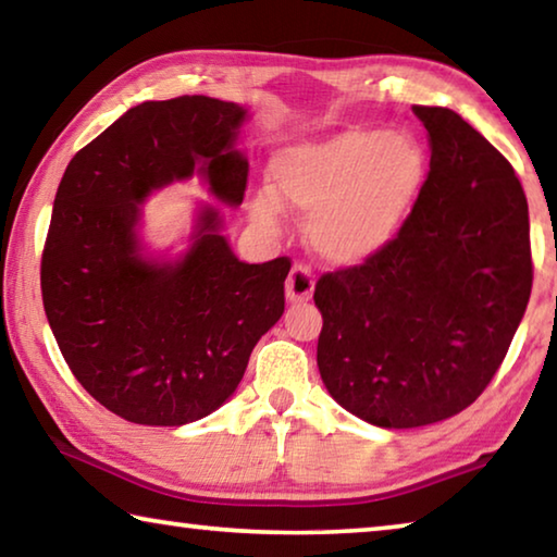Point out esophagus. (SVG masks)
I'll list each match as a JSON object with an SVG mask.
<instances>
[{
    "label": "esophagus",
    "instance_id": "34e87169",
    "mask_svg": "<svg viewBox=\"0 0 557 557\" xmlns=\"http://www.w3.org/2000/svg\"><path fill=\"white\" fill-rule=\"evenodd\" d=\"M287 299L289 301H309L312 299V292H314V277H312V270L307 265H292L289 270V277H287Z\"/></svg>",
    "mask_w": 557,
    "mask_h": 557
}]
</instances>
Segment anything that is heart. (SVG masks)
<instances>
[{
	"instance_id": "b5f03b06",
	"label": "heart",
	"mask_w": 557,
	"mask_h": 557,
	"mask_svg": "<svg viewBox=\"0 0 557 557\" xmlns=\"http://www.w3.org/2000/svg\"><path fill=\"white\" fill-rule=\"evenodd\" d=\"M272 191L250 199L252 221L268 231L282 206L309 213L307 240L332 265H361L393 245L428 182V154L410 132L346 129L319 143L280 149Z\"/></svg>"
}]
</instances>
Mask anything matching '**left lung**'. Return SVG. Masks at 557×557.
<instances>
[{
	"instance_id": "1",
	"label": "left lung",
	"mask_w": 557,
	"mask_h": 557,
	"mask_svg": "<svg viewBox=\"0 0 557 557\" xmlns=\"http://www.w3.org/2000/svg\"><path fill=\"white\" fill-rule=\"evenodd\" d=\"M430 172L381 256L317 282V366L332 398L408 430L469 408L506 358L533 287L523 186L455 110L414 106Z\"/></svg>"
}]
</instances>
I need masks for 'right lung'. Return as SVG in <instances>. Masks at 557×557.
Listing matches in <instances>:
<instances>
[{
    "label": "right lung",
    "mask_w": 557,
    "mask_h": 557,
    "mask_svg": "<svg viewBox=\"0 0 557 557\" xmlns=\"http://www.w3.org/2000/svg\"><path fill=\"white\" fill-rule=\"evenodd\" d=\"M245 115L206 96L143 102L71 159L55 191L46 317L78 383L127 422L178 428L221 408L285 312L289 260L240 262L213 206L174 262L143 256L137 238L139 203L194 172L243 203L248 159L233 145Z\"/></svg>",
    "instance_id": "obj_1"
}]
</instances>
